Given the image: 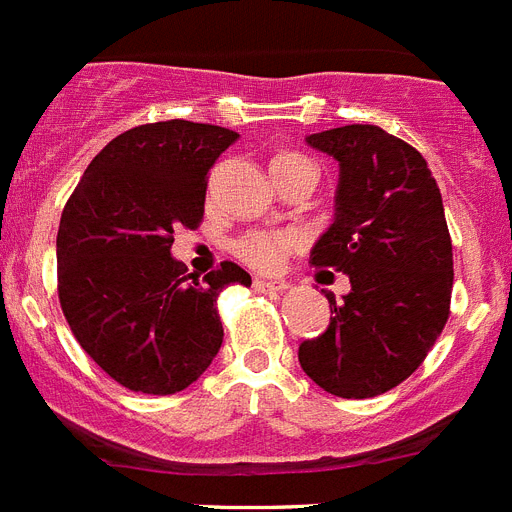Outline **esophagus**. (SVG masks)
I'll list each match as a JSON object with an SVG mask.
<instances>
[{
	"label": "esophagus",
	"mask_w": 512,
	"mask_h": 512,
	"mask_svg": "<svg viewBox=\"0 0 512 512\" xmlns=\"http://www.w3.org/2000/svg\"><path fill=\"white\" fill-rule=\"evenodd\" d=\"M253 287H256V290H261V293H282V290H287V282L285 280H261V277H256V280H253Z\"/></svg>",
	"instance_id": "1"
}]
</instances>
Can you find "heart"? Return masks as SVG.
I'll return each mask as SVG.
<instances>
[{
    "label": "heart",
    "mask_w": 512,
    "mask_h": 512,
    "mask_svg": "<svg viewBox=\"0 0 512 512\" xmlns=\"http://www.w3.org/2000/svg\"><path fill=\"white\" fill-rule=\"evenodd\" d=\"M280 159H287V162H306V159L293 154L277 156L274 162H280ZM298 243H301V235L295 230H253L235 243V251L253 269L274 272V269H280L285 264L287 253L293 251Z\"/></svg>",
    "instance_id": "heart-1"
}]
</instances>
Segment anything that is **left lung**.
Returning <instances> with one entry per match:
<instances>
[{
    "mask_svg": "<svg viewBox=\"0 0 512 512\" xmlns=\"http://www.w3.org/2000/svg\"><path fill=\"white\" fill-rule=\"evenodd\" d=\"M306 143L340 164L335 219L311 264L348 274L350 293L327 295V329L301 342L298 361L337 398H374L411 377L450 314L442 193L424 156L377 125L311 133Z\"/></svg>",
    "mask_w": 512,
    "mask_h": 512,
    "instance_id": "8db88e82",
    "label": "left lung"
}]
</instances>
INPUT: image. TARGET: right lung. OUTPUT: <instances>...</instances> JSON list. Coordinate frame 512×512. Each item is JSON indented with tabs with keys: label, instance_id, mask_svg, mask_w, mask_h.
I'll return each instance as SVG.
<instances>
[{
	"label": "right lung",
	"instance_id": "obj_1",
	"mask_svg": "<svg viewBox=\"0 0 512 512\" xmlns=\"http://www.w3.org/2000/svg\"><path fill=\"white\" fill-rule=\"evenodd\" d=\"M238 138L206 122L125 130L94 156L57 232L59 303L80 348L114 382L172 395L222 348L217 298L251 274L225 261L188 282L172 256L177 227L204 217L206 172Z\"/></svg>",
	"mask_w": 512,
	"mask_h": 512
}]
</instances>
